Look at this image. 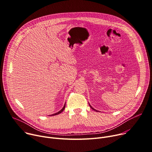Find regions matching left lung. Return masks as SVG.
I'll return each mask as SVG.
<instances>
[{"label":"left lung","mask_w":152,"mask_h":152,"mask_svg":"<svg viewBox=\"0 0 152 152\" xmlns=\"http://www.w3.org/2000/svg\"><path fill=\"white\" fill-rule=\"evenodd\" d=\"M89 106H90V107H91V109H93V110H95V111H96V112H98V111H97V110H95V109H94V108H93V107H92V106H91V105H90V104H89Z\"/></svg>","instance_id":"obj_1"}]
</instances>
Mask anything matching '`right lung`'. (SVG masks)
Returning <instances> with one entry per match:
<instances>
[{
    "label": "right lung",
    "mask_w": 152,
    "mask_h": 152,
    "mask_svg": "<svg viewBox=\"0 0 152 152\" xmlns=\"http://www.w3.org/2000/svg\"><path fill=\"white\" fill-rule=\"evenodd\" d=\"M65 106H66V103H65V104H64L63 107L59 112H57V113H54V114H53V115H50V116H54V115H57L60 114V113H61V112L64 110V108H65Z\"/></svg>",
    "instance_id": "1"
}]
</instances>
